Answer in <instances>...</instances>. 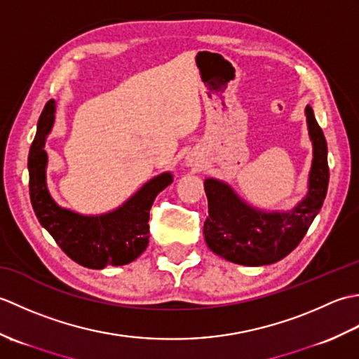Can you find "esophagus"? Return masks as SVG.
I'll return each instance as SVG.
<instances>
[{
  "mask_svg": "<svg viewBox=\"0 0 359 359\" xmlns=\"http://www.w3.org/2000/svg\"><path fill=\"white\" fill-rule=\"evenodd\" d=\"M187 163H188V166H196V163L193 162L191 158H188V160H187Z\"/></svg>",
  "mask_w": 359,
  "mask_h": 359,
  "instance_id": "esophagus-1",
  "label": "esophagus"
}]
</instances>
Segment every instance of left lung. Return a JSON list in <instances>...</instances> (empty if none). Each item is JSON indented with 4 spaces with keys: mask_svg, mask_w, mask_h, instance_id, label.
<instances>
[{
    "mask_svg": "<svg viewBox=\"0 0 359 359\" xmlns=\"http://www.w3.org/2000/svg\"><path fill=\"white\" fill-rule=\"evenodd\" d=\"M306 117L313 160L307 194L292 210H259L239 197L226 182L205 179L208 217L203 224V236L212 253L234 264L259 266L280 261L299 245L321 210L329 187L327 142L309 104Z\"/></svg>",
    "mask_w": 359,
    "mask_h": 359,
    "instance_id": "obj_1",
    "label": "left lung"
}]
</instances>
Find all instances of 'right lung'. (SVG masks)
Masks as SVG:
<instances>
[{
	"instance_id": "obj_1",
	"label": "right lung",
	"mask_w": 359,
	"mask_h": 359,
	"mask_svg": "<svg viewBox=\"0 0 359 359\" xmlns=\"http://www.w3.org/2000/svg\"><path fill=\"white\" fill-rule=\"evenodd\" d=\"M55 100L46 103L29 151V193L38 222L74 262L86 269L126 265L135 261L149 242V210L160 191L172 184L170 171L156 175L116 210L103 215H80L52 199L46 182V137L55 121Z\"/></svg>"
}]
</instances>
